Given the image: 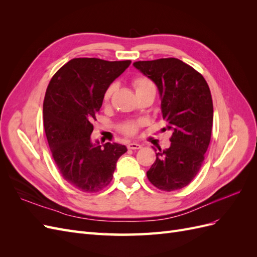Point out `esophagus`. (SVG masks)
<instances>
[{
  "instance_id": "esophagus-1",
  "label": "esophagus",
  "mask_w": 257,
  "mask_h": 257,
  "mask_svg": "<svg viewBox=\"0 0 257 257\" xmlns=\"http://www.w3.org/2000/svg\"><path fill=\"white\" fill-rule=\"evenodd\" d=\"M127 148H128V149H131V150H137V149H141L142 145H139L137 143H130L127 145Z\"/></svg>"
}]
</instances>
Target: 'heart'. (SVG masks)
<instances>
[{"instance_id": "1", "label": "heart", "mask_w": 257, "mask_h": 257, "mask_svg": "<svg viewBox=\"0 0 257 257\" xmlns=\"http://www.w3.org/2000/svg\"><path fill=\"white\" fill-rule=\"evenodd\" d=\"M133 85H134L136 93L137 92H141V91H143L145 89L154 87V84L152 83L151 80L146 78V77H142V76L141 77H136V78H134ZM113 90H114V85L113 84L109 85V87L107 88L105 94H104V99L105 100H108V99L110 98ZM138 126H139V123H137V122H127V123L123 124V125H122V131L125 134H127V135H134L136 132H137V130H138Z\"/></svg>"}]
</instances>
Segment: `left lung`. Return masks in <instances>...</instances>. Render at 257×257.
Instances as JSON below:
<instances>
[{
	"mask_svg": "<svg viewBox=\"0 0 257 257\" xmlns=\"http://www.w3.org/2000/svg\"><path fill=\"white\" fill-rule=\"evenodd\" d=\"M133 65L157 84L167 123L164 130L173 133L170 147L159 148L147 177L162 191L182 189L199 172L211 138L213 104L208 83L201 74L176 58L138 61Z\"/></svg>",
	"mask_w": 257,
	"mask_h": 257,
	"instance_id": "left-lung-1",
	"label": "left lung"
}]
</instances>
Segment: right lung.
<instances>
[{
    "instance_id": "1",
    "label": "right lung",
    "mask_w": 257,
    "mask_h": 257,
    "mask_svg": "<svg viewBox=\"0 0 257 257\" xmlns=\"http://www.w3.org/2000/svg\"><path fill=\"white\" fill-rule=\"evenodd\" d=\"M130 64V60L76 58L54 74L46 91L44 127L52 158L62 177L82 192L109 184L116 162L127 151L116 143L93 144L90 136L107 88Z\"/></svg>"
}]
</instances>
